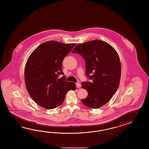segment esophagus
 Here are the masks:
<instances>
[{
  "instance_id": "34e87169",
  "label": "esophagus",
  "mask_w": 149,
  "mask_h": 149,
  "mask_svg": "<svg viewBox=\"0 0 149 149\" xmlns=\"http://www.w3.org/2000/svg\"><path fill=\"white\" fill-rule=\"evenodd\" d=\"M76 87H77V88L81 87V84L80 83H77L76 84Z\"/></svg>"
}]
</instances>
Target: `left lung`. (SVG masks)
<instances>
[{"mask_svg":"<svg viewBox=\"0 0 149 149\" xmlns=\"http://www.w3.org/2000/svg\"><path fill=\"white\" fill-rule=\"evenodd\" d=\"M72 53L83 57L86 74L92 80L82 82V88L88 92L82 103L91 109L101 108L110 100L119 85L121 63L117 52L107 42L95 40L76 45Z\"/></svg>","mask_w":149,"mask_h":149,"instance_id":"1","label":"left lung"}]
</instances>
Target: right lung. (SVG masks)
Segmentation results:
<instances>
[{
	"label": "right lung",
	"instance_id": "right-lung-1",
	"mask_svg": "<svg viewBox=\"0 0 149 149\" xmlns=\"http://www.w3.org/2000/svg\"><path fill=\"white\" fill-rule=\"evenodd\" d=\"M75 45L47 41L29 57L24 70L26 88L34 101L45 109L57 108L63 103L67 92L76 89V84L65 81L64 76L58 78L64 74V58Z\"/></svg>",
	"mask_w": 149,
	"mask_h": 149
}]
</instances>
